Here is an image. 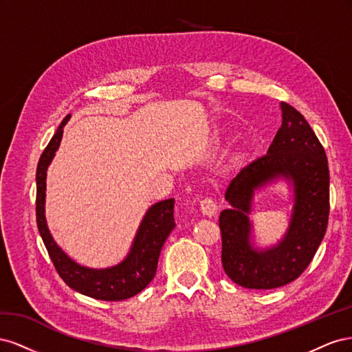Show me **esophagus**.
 I'll return each mask as SVG.
<instances>
[{"instance_id": "1", "label": "esophagus", "mask_w": 352, "mask_h": 352, "mask_svg": "<svg viewBox=\"0 0 352 352\" xmlns=\"http://www.w3.org/2000/svg\"><path fill=\"white\" fill-rule=\"evenodd\" d=\"M199 208H201V212L207 217H214L217 214V204L214 201H212L211 198H206L201 201L199 204Z\"/></svg>"}]
</instances>
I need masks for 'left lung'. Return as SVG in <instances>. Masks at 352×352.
I'll return each instance as SVG.
<instances>
[{"instance_id": "left-lung-1", "label": "left lung", "mask_w": 352, "mask_h": 352, "mask_svg": "<svg viewBox=\"0 0 352 352\" xmlns=\"http://www.w3.org/2000/svg\"><path fill=\"white\" fill-rule=\"evenodd\" d=\"M282 126L264 157L243 167L220 212L221 264L229 278L248 289H274L300 278L324 238L329 219V167L316 133L292 105L280 102ZM285 179L293 190L290 225L272 248L253 245L249 219L257 190Z\"/></svg>"}]
</instances>
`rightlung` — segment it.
<instances>
[{
  "instance_id": "right-lung-1",
  "label": "right lung",
  "mask_w": 352,
  "mask_h": 352,
  "mask_svg": "<svg viewBox=\"0 0 352 352\" xmlns=\"http://www.w3.org/2000/svg\"><path fill=\"white\" fill-rule=\"evenodd\" d=\"M70 120L67 114L60 123L54 136L42 153L36 167V223L41 238L60 278L72 289L101 301H122L140 294L150 283L157 272L163 245L176 226L175 199L158 201L146 210L126 257L116 265L105 269H91L72 260L52 238L45 219L47 170L58 150L63 127Z\"/></svg>"
}]
</instances>
